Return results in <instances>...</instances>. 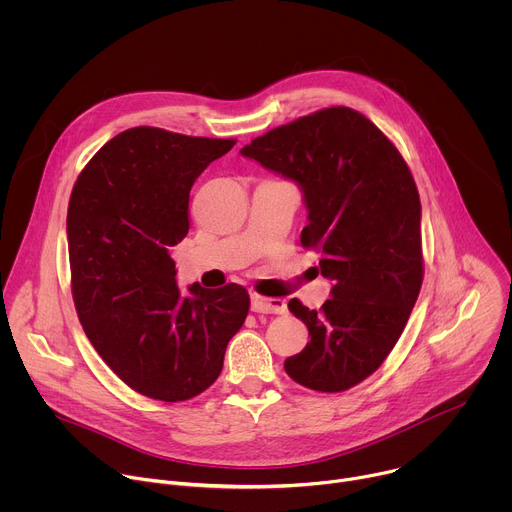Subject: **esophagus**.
I'll return each mask as SVG.
<instances>
[{
    "label": "esophagus",
    "instance_id": "esophagus-1",
    "mask_svg": "<svg viewBox=\"0 0 512 512\" xmlns=\"http://www.w3.org/2000/svg\"><path fill=\"white\" fill-rule=\"evenodd\" d=\"M251 310L257 314H283L287 310L285 302L279 298H263L259 294L251 296Z\"/></svg>",
    "mask_w": 512,
    "mask_h": 512
}]
</instances>
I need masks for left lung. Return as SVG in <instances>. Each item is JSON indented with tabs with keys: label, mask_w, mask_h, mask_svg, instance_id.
I'll list each match as a JSON object with an SVG mask.
<instances>
[{
	"label": "left lung",
	"mask_w": 512,
	"mask_h": 512,
	"mask_svg": "<svg viewBox=\"0 0 512 512\" xmlns=\"http://www.w3.org/2000/svg\"><path fill=\"white\" fill-rule=\"evenodd\" d=\"M304 192L302 245L316 249L332 298L289 300L310 332L285 358L296 383L340 393L373 375L397 344L423 281L421 202L391 139L362 113L328 107L275 127L241 150Z\"/></svg>",
	"instance_id": "8db88e82"
}]
</instances>
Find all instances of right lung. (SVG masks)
<instances>
[{
    "mask_svg": "<svg viewBox=\"0 0 512 512\" xmlns=\"http://www.w3.org/2000/svg\"><path fill=\"white\" fill-rule=\"evenodd\" d=\"M233 145L133 127L107 141L72 188V300L107 367L145 397L176 403L206 391L249 314V294L237 283H194L182 296L170 257L188 235L194 180Z\"/></svg>",
    "mask_w": 512,
    "mask_h": 512,
    "instance_id": "right-lung-1",
    "label": "right lung"
}]
</instances>
